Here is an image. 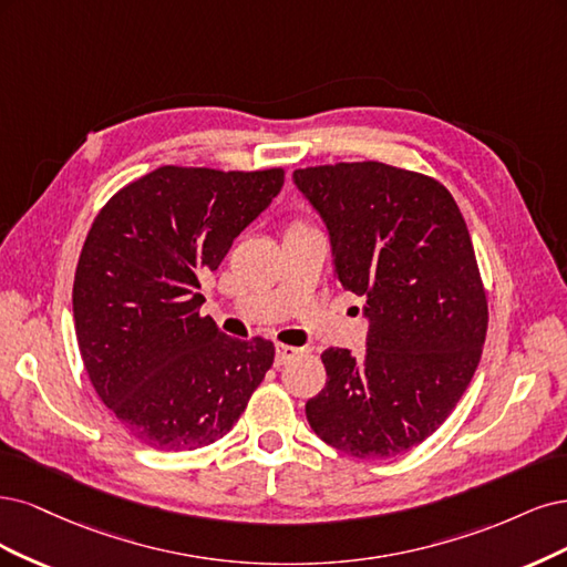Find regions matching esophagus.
Instances as JSON below:
<instances>
[{"instance_id": "34e87169", "label": "esophagus", "mask_w": 567, "mask_h": 567, "mask_svg": "<svg viewBox=\"0 0 567 567\" xmlns=\"http://www.w3.org/2000/svg\"><path fill=\"white\" fill-rule=\"evenodd\" d=\"M299 353H301V349H295V346L278 343V346H276V362H278V364H285V362H289L291 358H297Z\"/></svg>"}]
</instances>
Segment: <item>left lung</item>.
Returning a JSON list of instances; mask_svg holds the SVG:
<instances>
[{
  "instance_id": "left-lung-1",
  "label": "left lung",
  "mask_w": 567,
  "mask_h": 567,
  "mask_svg": "<svg viewBox=\"0 0 567 567\" xmlns=\"http://www.w3.org/2000/svg\"><path fill=\"white\" fill-rule=\"evenodd\" d=\"M332 237L334 272L368 299V349H327L306 403L320 441L358 460L424 443L460 403L487 334V297L464 216L426 174L383 162L295 172Z\"/></svg>"
}]
</instances>
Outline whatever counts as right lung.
<instances>
[{
  "label": "right lung",
  "instance_id": "right-lung-1",
  "mask_svg": "<svg viewBox=\"0 0 567 567\" xmlns=\"http://www.w3.org/2000/svg\"><path fill=\"white\" fill-rule=\"evenodd\" d=\"M285 169L167 164L117 190L89 228L72 313L91 386L143 445H212L245 412L276 346L226 337L199 278L280 193Z\"/></svg>",
  "mask_w": 567,
  "mask_h": 567
}]
</instances>
